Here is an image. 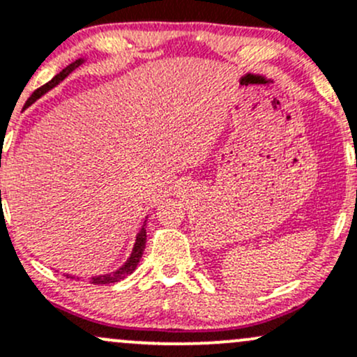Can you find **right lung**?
I'll return each mask as SVG.
<instances>
[{"label":"right lung","mask_w":357,"mask_h":357,"mask_svg":"<svg viewBox=\"0 0 357 357\" xmlns=\"http://www.w3.org/2000/svg\"><path fill=\"white\" fill-rule=\"evenodd\" d=\"M84 62H86V57H79V59H76V61H74V62H70L68 68L62 69L61 73L57 74V76H54L52 79L49 81V83L42 86V88H38L37 91H33V95L29 98V101H26L25 107H23V108H29L30 105H33L35 101L38 100V98L44 96L45 93L50 91V89H52V88H56V86L61 83V81H64L66 77H68L69 74L73 73V70H76L81 64H84ZM0 202H1V190H0ZM146 238H147V232H146V222H144L142 229H140L139 234H137L135 244H134V248H132V252H130V256H128V259L125 261L119 269H115V271H113V273L100 274V276H91L89 283H91V284L119 283L120 280H123V278H127L128 274L134 273L135 268H137V264H139V262H140V257H142L144 249H146Z\"/></svg>","instance_id":"obj_1"}]
</instances>
